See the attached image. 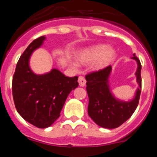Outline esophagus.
I'll return each mask as SVG.
<instances>
[{
    "label": "esophagus",
    "instance_id": "obj_1",
    "mask_svg": "<svg viewBox=\"0 0 157 157\" xmlns=\"http://www.w3.org/2000/svg\"><path fill=\"white\" fill-rule=\"evenodd\" d=\"M86 78L83 76H79L78 77V83H79V86H84L86 85Z\"/></svg>",
    "mask_w": 157,
    "mask_h": 157
}]
</instances>
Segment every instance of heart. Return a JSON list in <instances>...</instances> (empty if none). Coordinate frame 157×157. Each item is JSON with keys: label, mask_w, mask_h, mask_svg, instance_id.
Segmentation results:
<instances>
[{"label": "heart", "mask_w": 157, "mask_h": 157, "mask_svg": "<svg viewBox=\"0 0 157 157\" xmlns=\"http://www.w3.org/2000/svg\"><path fill=\"white\" fill-rule=\"evenodd\" d=\"M116 56V52L112 48L107 45H98L91 47L79 56L82 63H88L95 61L94 66L96 68H102L109 65Z\"/></svg>", "instance_id": "1"}]
</instances>
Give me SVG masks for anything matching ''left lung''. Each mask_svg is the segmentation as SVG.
<instances>
[{"label":"left lung","mask_w":157,"mask_h":157,"mask_svg":"<svg viewBox=\"0 0 157 157\" xmlns=\"http://www.w3.org/2000/svg\"><path fill=\"white\" fill-rule=\"evenodd\" d=\"M138 63L137 76L138 87L135 98L129 102L117 101L112 95L108 84V78L112 71L111 65L101 70L90 72L86 75V91L89 97L88 114L98 126L108 129L120 127L132 116L139 103L141 90V64L133 54Z\"/></svg>","instance_id":"obj_1"}]
</instances>
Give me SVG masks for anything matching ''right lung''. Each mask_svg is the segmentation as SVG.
Wrapping results in <instances>:
<instances>
[{
	"label": "right lung",
	"instance_id": "add662e5",
	"mask_svg": "<svg viewBox=\"0 0 157 157\" xmlns=\"http://www.w3.org/2000/svg\"><path fill=\"white\" fill-rule=\"evenodd\" d=\"M44 40V36L37 37L25 49L12 78L16 110L26 121L38 128H46L57 120L68 94L78 86V76L67 77L56 69L42 75L31 71L29 58Z\"/></svg>",
	"mask_w": 157,
	"mask_h": 157
}]
</instances>
